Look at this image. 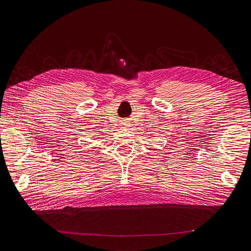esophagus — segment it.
<instances>
[{
    "instance_id": "esophagus-1",
    "label": "esophagus",
    "mask_w": 251,
    "mask_h": 251,
    "mask_svg": "<svg viewBox=\"0 0 251 251\" xmlns=\"http://www.w3.org/2000/svg\"><path fill=\"white\" fill-rule=\"evenodd\" d=\"M122 126H123V127H127L128 124H126V123H123V124H122Z\"/></svg>"
}]
</instances>
